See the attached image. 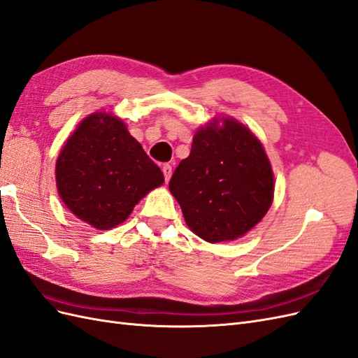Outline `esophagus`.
Returning a JSON list of instances; mask_svg holds the SVG:
<instances>
[{"label": "esophagus", "instance_id": "34e87169", "mask_svg": "<svg viewBox=\"0 0 358 358\" xmlns=\"http://www.w3.org/2000/svg\"><path fill=\"white\" fill-rule=\"evenodd\" d=\"M162 173H164V179H166V182H169V180H170V178H171V173H173L171 166H170V164H164V166H162Z\"/></svg>", "mask_w": 358, "mask_h": 358}]
</instances>
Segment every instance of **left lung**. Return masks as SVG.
<instances>
[{"label":"left lung","mask_w":358,"mask_h":358,"mask_svg":"<svg viewBox=\"0 0 358 358\" xmlns=\"http://www.w3.org/2000/svg\"><path fill=\"white\" fill-rule=\"evenodd\" d=\"M169 188L194 234L218 243L242 237L263 220L275 183L264 148L251 129L233 117H215L199 128Z\"/></svg>","instance_id":"obj_1"}]
</instances>
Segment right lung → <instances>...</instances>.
I'll list each match as a JSON object with an SVG mask.
<instances>
[{
  "mask_svg": "<svg viewBox=\"0 0 358 358\" xmlns=\"http://www.w3.org/2000/svg\"><path fill=\"white\" fill-rule=\"evenodd\" d=\"M59 197L73 215L96 230L124 222L164 176L121 119L86 116L57 159Z\"/></svg>",
  "mask_w": 358,
  "mask_h": 358,
  "instance_id": "1",
  "label": "right lung"
}]
</instances>
